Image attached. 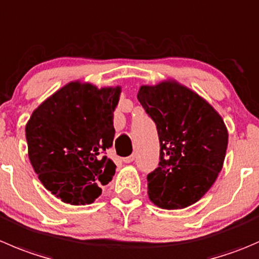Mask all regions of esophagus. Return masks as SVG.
I'll return each instance as SVG.
<instances>
[{
    "label": "esophagus",
    "instance_id": "esophagus-1",
    "mask_svg": "<svg viewBox=\"0 0 259 259\" xmlns=\"http://www.w3.org/2000/svg\"><path fill=\"white\" fill-rule=\"evenodd\" d=\"M134 159H135V155L132 154V155H129V157L122 158V162H124V163H132V162H134Z\"/></svg>",
    "mask_w": 259,
    "mask_h": 259
}]
</instances>
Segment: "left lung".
<instances>
[{
	"label": "left lung",
	"mask_w": 259,
	"mask_h": 259,
	"mask_svg": "<svg viewBox=\"0 0 259 259\" xmlns=\"http://www.w3.org/2000/svg\"><path fill=\"white\" fill-rule=\"evenodd\" d=\"M138 100L159 137V164L147 177L150 201L167 210L195 204L223 168L228 130L222 116L175 81L142 86Z\"/></svg>",
	"instance_id": "8db88e82"
}]
</instances>
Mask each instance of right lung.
Masks as SVG:
<instances>
[{
	"mask_svg": "<svg viewBox=\"0 0 259 259\" xmlns=\"http://www.w3.org/2000/svg\"><path fill=\"white\" fill-rule=\"evenodd\" d=\"M120 87L71 82L45 100L26 124L29 158L40 182L63 202L86 205L115 175L104 155L115 137Z\"/></svg>",
	"mask_w": 259,
	"mask_h": 259,
	"instance_id": "obj_1",
	"label": "right lung"
}]
</instances>
